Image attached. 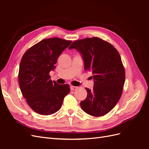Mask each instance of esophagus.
<instances>
[{
    "mask_svg": "<svg viewBox=\"0 0 149 149\" xmlns=\"http://www.w3.org/2000/svg\"><path fill=\"white\" fill-rule=\"evenodd\" d=\"M77 88H78V87L74 86H70V89H71V90H72V91H74V90L77 89Z\"/></svg>",
    "mask_w": 149,
    "mask_h": 149,
    "instance_id": "34e87169",
    "label": "esophagus"
}]
</instances>
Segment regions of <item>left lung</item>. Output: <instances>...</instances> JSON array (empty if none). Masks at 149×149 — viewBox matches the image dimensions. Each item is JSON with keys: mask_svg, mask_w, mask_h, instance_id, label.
<instances>
[{"mask_svg": "<svg viewBox=\"0 0 149 149\" xmlns=\"http://www.w3.org/2000/svg\"><path fill=\"white\" fill-rule=\"evenodd\" d=\"M73 48L82 55L84 68L93 74L94 81L92 90L85 88L88 95L80 102L81 107L92 116L106 115L118 102L123 91L125 73L119 53L98 37L76 40L69 47Z\"/></svg>", "mask_w": 149, "mask_h": 149, "instance_id": "1", "label": "left lung"}]
</instances>
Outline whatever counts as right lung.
Here are the masks:
<instances>
[{"mask_svg": "<svg viewBox=\"0 0 149 149\" xmlns=\"http://www.w3.org/2000/svg\"><path fill=\"white\" fill-rule=\"evenodd\" d=\"M71 42L57 37L44 39L28 49L22 58L20 88L29 106L39 114L55 113L70 91L68 84L52 81L49 73L55 68L58 58Z\"/></svg>", "mask_w": 149, "mask_h": 149, "instance_id": "right-lung-1", "label": "right lung"}]
</instances>
